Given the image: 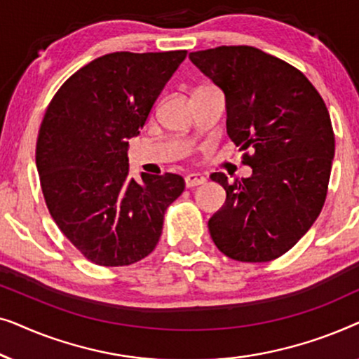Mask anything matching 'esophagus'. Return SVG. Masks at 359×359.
I'll list each match as a JSON object with an SVG mask.
<instances>
[{
    "mask_svg": "<svg viewBox=\"0 0 359 359\" xmlns=\"http://www.w3.org/2000/svg\"><path fill=\"white\" fill-rule=\"evenodd\" d=\"M184 183H186V188H196V186L204 184V183H205V178H204L203 175L189 173V175L184 178Z\"/></svg>",
    "mask_w": 359,
    "mask_h": 359,
    "instance_id": "34e87169",
    "label": "esophagus"
}]
</instances>
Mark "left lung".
<instances>
[{
    "label": "left lung",
    "mask_w": 359,
    "mask_h": 359,
    "mask_svg": "<svg viewBox=\"0 0 359 359\" xmlns=\"http://www.w3.org/2000/svg\"><path fill=\"white\" fill-rule=\"evenodd\" d=\"M225 95L227 134L252 166L250 178L210 180L227 193L209 219L215 247L245 263L276 259L301 240L327 198L335 135L322 96L302 72L248 46L191 52Z\"/></svg>",
    "instance_id": "1"
}]
</instances>
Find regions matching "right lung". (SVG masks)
<instances>
[{
	"instance_id": "add662e5",
	"label": "right lung",
	"mask_w": 359,
	"mask_h": 359,
	"mask_svg": "<svg viewBox=\"0 0 359 359\" xmlns=\"http://www.w3.org/2000/svg\"><path fill=\"white\" fill-rule=\"evenodd\" d=\"M186 50L114 52L80 68L52 97L36 165L62 233L100 266H127L154 252L165 210L184 191L180 175L129 178L127 147Z\"/></svg>"
}]
</instances>
